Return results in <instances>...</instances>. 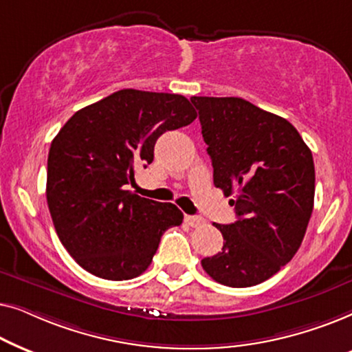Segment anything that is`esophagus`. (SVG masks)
Instances as JSON below:
<instances>
[{
	"label": "esophagus",
	"instance_id": "34e87169",
	"mask_svg": "<svg viewBox=\"0 0 352 352\" xmlns=\"http://www.w3.org/2000/svg\"><path fill=\"white\" fill-rule=\"evenodd\" d=\"M184 221L190 226V228H199V226H201V224L205 223V221L201 219L200 216H190V214H186L184 216Z\"/></svg>",
	"mask_w": 352,
	"mask_h": 352
}]
</instances>
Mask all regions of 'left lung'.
Segmentation results:
<instances>
[{"mask_svg":"<svg viewBox=\"0 0 352 352\" xmlns=\"http://www.w3.org/2000/svg\"><path fill=\"white\" fill-rule=\"evenodd\" d=\"M213 163L214 186L237 221L216 224L223 250L201 259L213 280L243 288L277 274L300 248L314 206L309 147L285 118L240 98H190Z\"/></svg>","mask_w":352,"mask_h":352,"instance_id":"1","label":"left lung"}]
</instances>
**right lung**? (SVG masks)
<instances>
[{
    "mask_svg": "<svg viewBox=\"0 0 352 352\" xmlns=\"http://www.w3.org/2000/svg\"><path fill=\"white\" fill-rule=\"evenodd\" d=\"M197 118L181 94L120 89L81 109L52 139L46 199L56 232L85 271L129 280L151 266L181 210L124 190L157 139Z\"/></svg>",
    "mask_w": 352,
    "mask_h": 352,
    "instance_id": "obj_1",
    "label": "right lung"
}]
</instances>
